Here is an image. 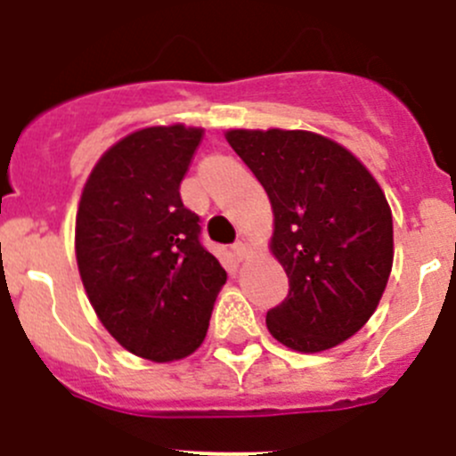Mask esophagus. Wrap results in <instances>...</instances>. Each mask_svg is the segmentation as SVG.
I'll use <instances>...</instances> for the list:
<instances>
[{
	"label": "esophagus",
	"mask_w": 456,
	"mask_h": 456,
	"mask_svg": "<svg viewBox=\"0 0 456 456\" xmlns=\"http://www.w3.org/2000/svg\"><path fill=\"white\" fill-rule=\"evenodd\" d=\"M232 249H233V256H236L238 260H245L247 256H249V251H251V245H249V242L245 240V238H242V240H238L236 245L232 247Z\"/></svg>",
	"instance_id": "obj_1"
}]
</instances>
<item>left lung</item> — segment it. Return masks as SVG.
<instances>
[{
  "label": "left lung",
  "mask_w": 456,
  "mask_h": 456,
  "mask_svg": "<svg viewBox=\"0 0 456 456\" xmlns=\"http://www.w3.org/2000/svg\"><path fill=\"white\" fill-rule=\"evenodd\" d=\"M224 138L267 191L269 249L289 278L287 298L267 312L269 334L303 354L336 347L370 321L390 278L386 193L359 158L325 135L232 129Z\"/></svg>",
  "instance_id": "obj_1"
}]
</instances>
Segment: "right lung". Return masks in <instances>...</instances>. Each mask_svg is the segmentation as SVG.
<instances>
[{
    "instance_id": "add662e5",
    "label": "right lung",
    "mask_w": 456,
    "mask_h": 456,
    "mask_svg": "<svg viewBox=\"0 0 456 456\" xmlns=\"http://www.w3.org/2000/svg\"><path fill=\"white\" fill-rule=\"evenodd\" d=\"M202 134L169 125L122 138L93 167L75 218L77 269L97 318L125 350L156 363L202 346L227 281L180 198Z\"/></svg>"
}]
</instances>
